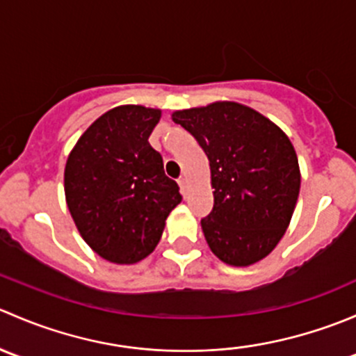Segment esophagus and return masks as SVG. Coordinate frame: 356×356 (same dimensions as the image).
<instances>
[{
	"instance_id": "34e87169",
	"label": "esophagus",
	"mask_w": 356,
	"mask_h": 356,
	"mask_svg": "<svg viewBox=\"0 0 356 356\" xmlns=\"http://www.w3.org/2000/svg\"><path fill=\"white\" fill-rule=\"evenodd\" d=\"M177 182H179V188H181V193L182 195H186V191H188V179L181 177Z\"/></svg>"
}]
</instances>
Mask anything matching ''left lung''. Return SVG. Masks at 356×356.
Here are the masks:
<instances>
[{
    "label": "left lung",
    "mask_w": 356,
    "mask_h": 356,
    "mask_svg": "<svg viewBox=\"0 0 356 356\" xmlns=\"http://www.w3.org/2000/svg\"><path fill=\"white\" fill-rule=\"evenodd\" d=\"M172 120L195 136L210 161L213 210L201 220L210 250L234 267L264 260L284 236L300 195L289 138L236 102L174 111Z\"/></svg>",
    "instance_id": "left-lung-1"
}]
</instances>
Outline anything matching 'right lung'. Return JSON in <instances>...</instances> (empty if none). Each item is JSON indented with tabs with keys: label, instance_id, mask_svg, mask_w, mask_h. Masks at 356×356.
I'll return each instance as SVG.
<instances>
[{
	"label": "right lung",
	"instance_id": "add662e5",
	"mask_svg": "<svg viewBox=\"0 0 356 356\" xmlns=\"http://www.w3.org/2000/svg\"><path fill=\"white\" fill-rule=\"evenodd\" d=\"M160 117L158 108L115 106L86 129L67 158L65 200L75 227L111 264L148 257L182 200L148 143Z\"/></svg>",
	"mask_w": 356,
	"mask_h": 356
}]
</instances>
